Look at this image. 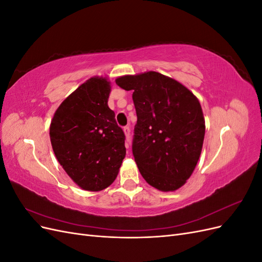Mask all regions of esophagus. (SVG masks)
<instances>
[{
    "label": "esophagus",
    "instance_id": "1",
    "mask_svg": "<svg viewBox=\"0 0 262 262\" xmlns=\"http://www.w3.org/2000/svg\"><path fill=\"white\" fill-rule=\"evenodd\" d=\"M123 132L125 134V140H126L125 147L129 148V146H130V128H129V126H124Z\"/></svg>",
    "mask_w": 262,
    "mask_h": 262
}]
</instances>
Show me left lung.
I'll use <instances>...</instances> for the list:
<instances>
[{
    "label": "left lung",
    "mask_w": 262,
    "mask_h": 262,
    "mask_svg": "<svg viewBox=\"0 0 262 262\" xmlns=\"http://www.w3.org/2000/svg\"><path fill=\"white\" fill-rule=\"evenodd\" d=\"M116 83L133 92L138 121L132 153L142 177L161 191H175L191 176L202 150L205 124L199 100L154 71L118 77Z\"/></svg>",
    "instance_id": "obj_1"
}]
</instances>
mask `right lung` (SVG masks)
<instances>
[{
  "mask_svg": "<svg viewBox=\"0 0 262 262\" xmlns=\"http://www.w3.org/2000/svg\"><path fill=\"white\" fill-rule=\"evenodd\" d=\"M110 89L105 77H91L62 101L50 124L58 162L89 191L112 185L125 156L124 133L108 107Z\"/></svg>",
  "mask_w": 262,
  "mask_h": 262,
  "instance_id": "right-lung-1",
  "label": "right lung"
}]
</instances>
